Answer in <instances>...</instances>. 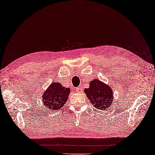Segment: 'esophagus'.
<instances>
[{
  "label": "esophagus",
  "instance_id": "1",
  "mask_svg": "<svg viewBox=\"0 0 155 155\" xmlns=\"http://www.w3.org/2000/svg\"><path fill=\"white\" fill-rule=\"evenodd\" d=\"M76 91H77V92H78V93H81V92H82V89H81L80 87H77V89H76Z\"/></svg>",
  "mask_w": 155,
  "mask_h": 155
}]
</instances>
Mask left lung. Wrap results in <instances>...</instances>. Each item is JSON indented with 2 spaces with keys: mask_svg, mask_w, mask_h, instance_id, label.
Here are the masks:
<instances>
[{
  "mask_svg": "<svg viewBox=\"0 0 155 155\" xmlns=\"http://www.w3.org/2000/svg\"><path fill=\"white\" fill-rule=\"evenodd\" d=\"M84 92L92 105L97 109L105 110L111 106L114 98L112 89L98 79L92 80L89 87L85 88Z\"/></svg>",
  "mask_w": 155,
  "mask_h": 155,
  "instance_id": "obj_1",
  "label": "left lung"
}]
</instances>
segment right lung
Returning <instances> with one entry per match:
<instances>
[{"label":"right lung","mask_w":155,"mask_h":155,"mask_svg":"<svg viewBox=\"0 0 155 155\" xmlns=\"http://www.w3.org/2000/svg\"><path fill=\"white\" fill-rule=\"evenodd\" d=\"M70 93V88L63 87L59 82H54L42 95L44 106L48 110H58L66 104Z\"/></svg>","instance_id":"right-lung-1"}]
</instances>
